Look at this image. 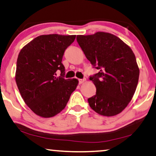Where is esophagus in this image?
<instances>
[{"instance_id":"34e87169","label":"esophagus","mask_w":156,"mask_h":156,"mask_svg":"<svg viewBox=\"0 0 156 156\" xmlns=\"http://www.w3.org/2000/svg\"><path fill=\"white\" fill-rule=\"evenodd\" d=\"M78 80H79V84H82V83H85L86 81L85 79H79Z\"/></svg>"}]
</instances>
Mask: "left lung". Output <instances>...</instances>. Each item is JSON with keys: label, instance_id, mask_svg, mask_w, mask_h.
<instances>
[{"label": "left lung", "instance_id": "8db88e82", "mask_svg": "<svg viewBox=\"0 0 156 156\" xmlns=\"http://www.w3.org/2000/svg\"><path fill=\"white\" fill-rule=\"evenodd\" d=\"M85 57L98 69L90 76L96 94L88 99L92 109L99 115L113 116L121 113L135 92L139 69L135 55L127 44L106 32L77 36Z\"/></svg>", "mask_w": 156, "mask_h": 156}]
</instances>
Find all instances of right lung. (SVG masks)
Listing matches in <instances>:
<instances>
[{"label": "right lung", "instance_id": "add662e5", "mask_svg": "<svg viewBox=\"0 0 156 156\" xmlns=\"http://www.w3.org/2000/svg\"><path fill=\"white\" fill-rule=\"evenodd\" d=\"M76 36L41 35L19 53L16 83L27 105L41 117L51 118L61 112L78 84L76 78H64L62 63L65 50ZM58 72L61 73L59 77Z\"/></svg>", "mask_w": 156, "mask_h": 156}]
</instances>
